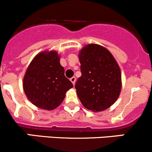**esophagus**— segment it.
Masks as SVG:
<instances>
[{
	"mask_svg": "<svg viewBox=\"0 0 152 152\" xmlns=\"http://www.w3.org/2000/svg\"><path fill=\"white\" fill-rule=\"evenodd\" d=\"M70 80H71V82L72 83L73 85H75V81H76V77H72L70 78Z\"/></svg>",
	"mask_w": 152,
	"mask_h": 152,
	"instance_id": "1",
	"label": "esophagus"
}]
</instances>
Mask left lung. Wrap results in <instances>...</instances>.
<instances>
[{
  "label": "left lung",
  "mask_w": 152,
  "mask_h": 152,
  "mask_svg": "<svg viewBox=\"0 0 152 152\" xmlns=\"http://www.w3.org/2000/svg\"><path fill=\"white\" fill-rule=\"evenodd\" d=\"M81 76L75 84L83 106L101 112L118 100L122 86L121 72L115 58L100 45H86L79 53Z\"/></svg>",
  "instance_id": "left-lung-1"
}]
</instances>
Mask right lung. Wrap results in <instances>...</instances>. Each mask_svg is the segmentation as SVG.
<instances>
[{
  "mask_svg": "<svg viewBox=\"0 0 152 152\" xmlns=\"http://www.w3.org/2000/svg\"><path fill=\"white\" fill-rule=\"evenodd\" d=\"M24 92L32 104L45 110L61 105L73 84L64 75L55 51L37 54L27 68L23 80Z\"/></svg>",
  "mask_w": 152,
  "mask_h": 152,
  "instance_id": "add662e5",
  "label": "right lung"
}]
</instances>
